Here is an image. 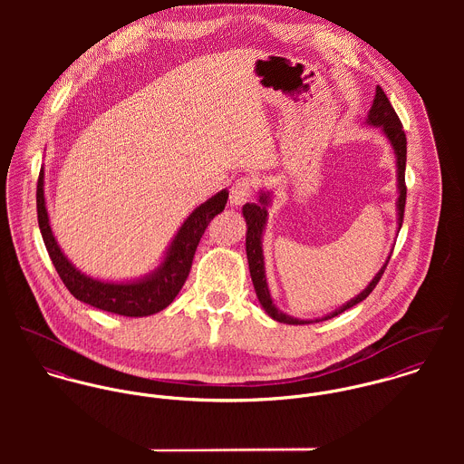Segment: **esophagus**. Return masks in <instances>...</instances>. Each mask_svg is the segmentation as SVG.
<instances>
[{
  "mask_svg": "<svg viewBox=\"0 0 464 464\" xmlns=\"http://www.w3.org/2000/svg\"><path fill=\"white\" fill-rule=\"evenodd\" d=\"M256 189H257L256 179H252V177L237 179L230 188V197H228L230 205H243L245 201H248L254 197Z\"/></svg>",
  "mask_w": 464,
  "mask_h": 464,
  "instance_id": "obj_1",
  "label": "esophagus"
}]
</instances>
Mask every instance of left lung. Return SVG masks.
<instances>
[{
	"mask_svg": "<svg viewBox=\"0 0 464 464\" xmlns=\"http://www.w3.org/2000/svg\"><path fill=\"white\" fill-rule=\"evenodd\" d=\"M368 123L370 125H375V127H381L382 132L388 135L395 153H397V164H398V189H400V197H398V227H401V221H403V210H405V197H407V188H405V159H407V139H405V132H403V127H401V121L393 109V105L390 103L386 92L377 85V92H375V100H373V105L370 109V114H368ZM266 205H267V195L261 197V203H246L243 207V216L246 219V225H248V232H246V257H248V266H250V275H252V282H254V287H256V293H257V298L261 302V305L265 307L266 313L280 322V324H289V325H304V324H313V322H305V320H296V318H291V316H285L284 313H280L271 298H269V291H267V284H266L265 276V257H263V248H261V236H263V228H265L266 216ZM388 266H382V269L375 275V278L370 282V285L359 295L355 296L353 300H350L346 305H343L341 309H337L335 313H332L329 316L322 318V320H331L334 316L344 313L346 309L357 305L359 302H362L373 289L375 285L379 284L384 269ZM322 320H316V322H322Z\"/></svg>",
	"mask_w": 464,
	"mask_h": 464,
	"instance_id": "obj_1",
	"label": "left lung"
}]
</instances>
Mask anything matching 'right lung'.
Masks as SVG:
<instances>
[{
  "mask_svg": "<svg viewBox=\"0 0 464 464\" xmlns=\"http://www.w3.org/2000/svg\"><path fill=\"white\" fill-rule=\"evenodd\" d=\"M43 169L39 173L37 180V219L39 228L46 245V250L50 254V259L55 266L59 276L63 278L64 285L69 293L80 300L85 302L96 309L121 314V316H150L162 309H166L179 291L182 289L184 282L189 276L195 252L198 248L199 239L208 227V223L223 212L228 193L221 191L216 197L201 203L198 208L193 210V214L184 221L179 234L175 236L168 256L162 266L148 278H142L139 282L130 284H109L100 282L91 276H85L80 273L74 266L66 259V256L61 252L46 212V201H44V189H43Z\"/></svg>",
  "mask_w": 464,
  "mask_h": 464,
  "instance_id": "1",
  "label": "right lung"
}]
</instances>
